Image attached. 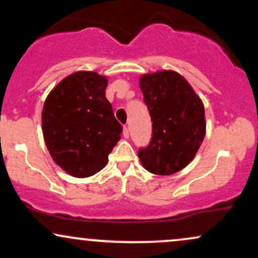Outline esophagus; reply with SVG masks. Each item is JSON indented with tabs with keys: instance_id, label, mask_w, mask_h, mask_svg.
Wrapping results in <instances>:
<instances>
[{
	"instance_id": "obj_1",
	"label": "esophagus",
	"mask_w": 258,
	"mask_h": 258,
	"mask_svg": "<svg viewBox=\"0 0 258 258\" xmlns=\"http://www.w3.org/2000/svg\"><path fill=\"white\" fill-rule=\"evenodd\" d=\"M123 137L128 138L130 137V130L127 126H123Z\"/></svg>"
}]
</instances>
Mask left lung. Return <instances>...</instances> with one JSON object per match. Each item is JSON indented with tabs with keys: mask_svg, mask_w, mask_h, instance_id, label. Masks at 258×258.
<instances>
[{
	"mask_svg": "<svg viewBox=\"0 0 258 258\" xmlns=\"http://www.w3.org/2000/svg\"><path fill=\"white\" fill-rule=\"evenodd\" d=\"M139 87L153 122L152 141L149 147L139 149V160L150 173L170 176L195 158L205 138L203 100L173 70L143 74Z\"/></svg>",
	"mask_w": 258,
	"mask_h": 258,
	"instance_id": "left-lung-1",
	"label": "left lung"
}]
</instances>
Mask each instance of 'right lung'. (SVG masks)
<instances>
[{
	"label": "right lung",
	"instance_id": "right-lung-1",
	"mask_svg": "<svg viewBox=\"0 0 258 258\" xmlns=\"http://www.w3.org/2000/svg\"><path fill=\"white\" fill-rule=\"evenodd\" d=\"M106 76L70 74L49 92L42 109V133L53 161L76 178L99 172L121 138L122 127L105 97Z\"/></svg>",
	"mask_w": 258,
	"mask_h": 258
}]
</instances>
